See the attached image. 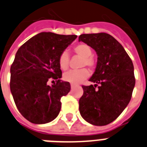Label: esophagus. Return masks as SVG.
I'll list each match as a JSON object with an SVG mask.
<instances>
[{"instance_id":"esophagus-1","label":"esophagus","mask_w":147,"mask_h":147,"mask_svg":"<svg viewBox=\"0 0 147 147\" xmlns=\"http://www.w3.org/2000/svg\"><path fill=\"white\" fill-rule=\"evenodd\" d=\"M75 87H76V85H75V84H71V88H75Z\"/></svg>"}]
</instances>
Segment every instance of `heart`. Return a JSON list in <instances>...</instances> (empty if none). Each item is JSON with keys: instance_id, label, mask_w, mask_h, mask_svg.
<instances>
[{"instance_id": "1", "label": "heart", "mask_w": 147, "mask_h": 147, "mask_svg": "<svg viewBox=\"0 0 147 147\" xmlns=\"http://www.w3.org/2000/svg\"><path fill=\"white\" fill-rule=\"evenodd\" d=\"M74 52L76 54L83 57L82 66L87 65L92 69L96 65V62L92 57V50L90 46L86 44H79L74 47ZM58 64L62 70H66L69 64V55L67 51H63L58 58ZM89 76V71L86 69H82L79 70H70L63 75V79L65 82L71 84H79Z\"/></svg>"}]
</instances>
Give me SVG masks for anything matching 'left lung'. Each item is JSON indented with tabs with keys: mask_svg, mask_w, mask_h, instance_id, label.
I'll use <instances>...</instances> for the list:
<instances>
[{
	"mask_svg": "<svg viewBox=\"0 0 147 147\" xmlns=\"http://www.w3.org/2000/svg\"><path fill=\"white\" fill-rule=\"evenodd\" d=\"M78 40L92 47L97 54L94 73L82 86L79 111L88 123L102 126L113 122L126 108L135 85L134 65L120 43L107 33L83 34Z\"/></svg>",
	"mask_w": 147,
	"mask_h": 147,
	"instance_id": "1",
	"label": "left lung"
}]
</instances>
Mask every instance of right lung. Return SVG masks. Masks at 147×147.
Masks as SVG:
<instances>
[{"mask_svg":"<svg viewBox=\"0 0 147 147\" xmlns=\"http://www.w3.org/2000/svg\"><path fill=\"white\" fill-rule=\"evenodd\" d=\"M76 38L41 32L16 53L10 67V90L18 110L32 123H48L59 115L60 99L69 92L71 86L60 80L58 58ZM51 79L56 80L52 86L47 84Z\"/></svg>","mask_w":147,"mask_h":147,"instance_id":"add662e5","label":"right lung"}]
</instances>
